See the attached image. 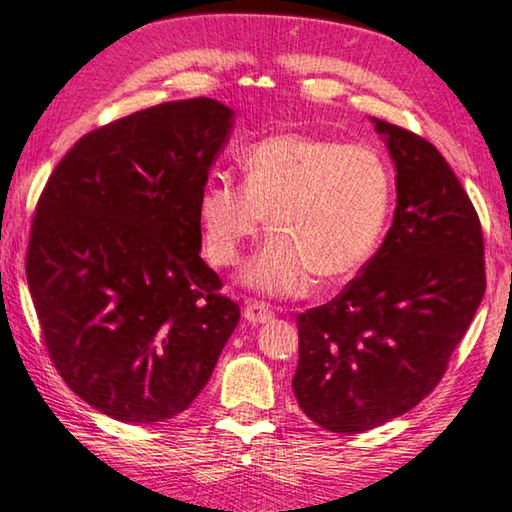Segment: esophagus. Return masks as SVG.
I'll list each match as a JSON object with an SVG mask.
<instances>
[{
    "instance_id": "obj_1",
    "label": "esophagus",
    "mask_w": 512,
    "mask_h": 512,
    "mask_svg": "<svg viewBox=\"0 0 512 512\" xmlns=\"http://www.w3.org/2000/svg\"><path fill=\"white\" fill-rule=\"evenodd\" d=\"M244 318L250 325H262L273 318V309L266 302H248L244 307Z\"/></svg>"
}]
</instances>
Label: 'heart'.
Wrapping results in <instances>:
<instances>
[{
	"mask_svg": "<svg viewBox=\"0 0 512 512\" xmlns=\"http://www.w3.org/2000/svg\"><path fill=\"white\" fill-rule=\"evenodd\" d=\"M244 185L212 180L198 196L203 248L216 266L239 262L246 241L273 232L241 273L246 287L271 296L343 280L372 255L391 210L393 178L366 144L282 133L241 155Z\"/></svg>",
	"mask_w": 512,
	"mask_h": 512,
	"instance_id": "b5f03b06",
	"label": "heart"
}]
</instances>
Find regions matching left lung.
Here are the masks:
<instances>
[{"instance_id":"8db88e82","label":"left lung","mask_w":512,"mask_h":512,"mask_svg":"<svg viewBox=\"0 0 512 512\" xmlns=\"http://www.w3.org/2000/svg\"><path fill=\"white\" fill-rule=\"evenodd\" d=\"M395 162L384 244L323 307L298 316L293 393L318 427L361 433L427 397L485 293L479 216L440 151L372 117Z\"/></svg>"}]
</instances>
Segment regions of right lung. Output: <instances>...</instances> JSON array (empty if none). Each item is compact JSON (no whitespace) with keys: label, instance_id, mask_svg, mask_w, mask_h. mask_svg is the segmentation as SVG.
<instances>
[{"label":"right lung","instance_id":"right-lung-1","mask_svg":"<svg viewBox=\"0 0 512 512\" xmlns=\"http://www.w3.org/2000/svg\"><path fill=\"white\" fill-rule=\"evenodd\" d=\"M232 124L207 97L133 112L83 135L40 194L27 282L49 357L119 422L183 413L239 323L198 255V196Z\"/></svg>","mask_w":512,"mask_h":512}]
</instances>
